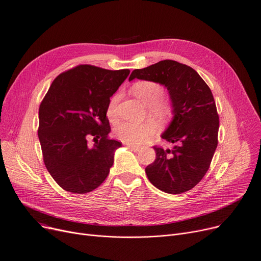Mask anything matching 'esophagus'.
<instances>
[{"label": "esophagus", "instance_id": "obj_1", "mask_svg": "<svg viewBox=\"0 0 261 261\" xmlns=\"http://www.w3.org/2000/svg\"><path fill=\"white\" fill-rule=\"evenodd\" d=\"M128 147H129L131 150L136 151V152H138V151L140 150V148H139L138 146H135V145H132V144H128Z\"/></svg>", "mask_w": 261, "mask_h": 261}]
</instances>
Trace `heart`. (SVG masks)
I'll use <instances>...</instances> for the list:
<instances>
[{
	"label": "heart",
	"instance_id": "1",
	"mask_svg": "<svg viewBox=\"0 0 261 261\" xmlns=\"http://www.w3.org/2000/svg\"><path fill=\"white\" fill-rule=\"evenodd\" d=\"M133 94L146 106L148 116L155 120H165L173 113V105L167 99L163 98L164 87L154 81L142 80L134 83L131 87ZM120 94H114L109 100L107 107V117L114 122L117 119V103ZM155 133V126L152 122L146 121L141 124H132L128 122L121 123L116 127L114 134L123 142L133 145L144 144Z\"/></svg>",
	"mask_w": 261,
	"mask_h": 261
}]
</instances>
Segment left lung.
Here are the masks:
<instances>
[{
  "label": "left lung",
  "instance_id": "left-lung-1",
  "mask_svg": "<svg viewBox=\"0 0 261 261\" xmlns=\"http://www.w3.org/2000/svg\"><path fill=\"white\" fill-rule=\"evenodd\" d=\"M158 82L169 91L173 118L162 135L176 143L173 149L153 145L155 160L145 168L148 180L167 194H181L196 187L207 173L218 144L219 117L209 86L191 66L162 60L129 77Z\"/></svg>",
  "mask_w": 261,
  "mask_h": 261
}]
</instances>
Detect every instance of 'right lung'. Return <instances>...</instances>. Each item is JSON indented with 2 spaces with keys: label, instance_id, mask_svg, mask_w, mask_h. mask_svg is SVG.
I'll return each mask as SVG.
<instances>
[{
  "label": "right lung",
  "instance_id": "right-lung-1",
  "mask_svg": "<svg viewBox=\"0 0 261 261\" xmlns=\"http://www.w3.org/2000/svg\"><path fill=\"white\" fill-rule=\"evenodd\" d=\"M130 73L80 64L55 77L39 109L38 135L44 164L64 191L86 194L109 176L115 150L107 107ZM89 136L95 146L86 144ZM99 138V140L97 138Z\"/></svg>",
  "mask_w": 261,
  "mask_h": 261
}]
</instances>
